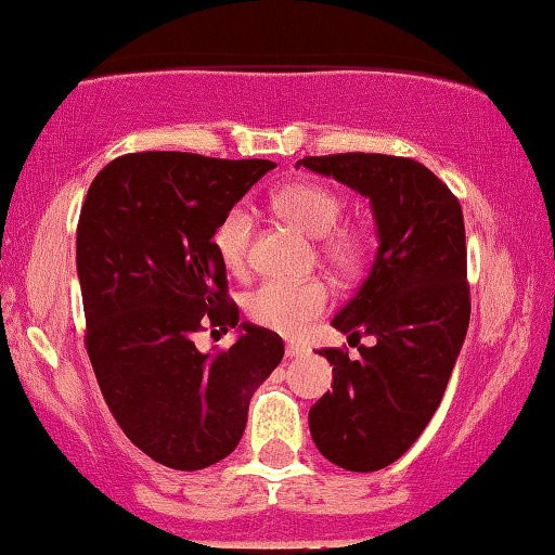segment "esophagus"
<instances>
[{
    "label": "esophagus",
    "mask_w": 555,
    "mask_h": 555,
    "mask_svg": "<svg viewBox=\"0 0 555 555\" xmlns=\"http://www.w3.org/2000/svg\"><path fill=\"white\" fill-rule=\"evenodd\" d=\"M285 357H287V359L305 357V347H299V344H293V341H289L287 347H285Z\"/></svg>",
    "instance_id": "esophagus-1"
}]
</instances>
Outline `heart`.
Masks as SVG:
<instances>
[{
    "mask_svg": "<svg viewBox=\"0 0 555 555\" xmlns=\"http://www.w3.org/2000/svg\"><path fill=\"white\" fill-rule=\"evenodd\" d=\"M280 216L295 223L312 238H320V250L330 266L351 275L357 272L366 245L359 231L337 229L344 214V202L330 186L317 181H293L280 189L272 198ZM253 238V216L245 206H233L214 231V250L221 266L241 275L248 266V250ZM330 302V289L320 280L289 283V280H266L248 295L250 320L285 337H295L320 317Z\"/></svg>",
    "mask_w": 555,
    "mask_h": 555,
    "instance_id": "b5f03b06",
    "label": "heart"
}]
</instances>
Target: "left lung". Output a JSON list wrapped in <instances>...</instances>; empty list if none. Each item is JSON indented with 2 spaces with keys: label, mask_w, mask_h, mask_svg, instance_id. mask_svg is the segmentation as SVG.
<instances>
[{
  "label": "left lung",
  "mask_w": 555,
  "mask_h": 555,
  "mask_svg": "<svg viewBox=\"0 0 555 555\" xmlns=\"http://www.w3.org/2000/svg\"><path fill=\"white\" fill-rule=\"evenodd\" d=\"M295 167L366 196L376 258L366 280L332 320L359 347L322 349L332 393L310 408L322 455L349 472H376L421 438L438 411L469 326L467 245L460 202L421 162L390 154L305 157Z\"/></svg>",
  "instance_id": "8db88e82"
}]
</instances>
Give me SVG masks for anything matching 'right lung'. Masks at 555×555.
I'll use <instances>...</instances> for the list:
<instances>
[{
  "mask_svg": "<svg viewBox=\"0 0 555 555\" xmlns=\"http://www.w3.org/2000/svg\"><path fill=\"white\" fill-rule=\"evenodd\" d=\"M278 165L186 152H140L93 179L78 221L76 268L98 386L132 444L194 472L241 442L256 388L283 361V339L238 322L214 250L221 218ZM206 323L240 332L198 352Z\"/></svg>",
  "mask_w": 555,
  "mask_h": 555,
  "instance_id": "1",
  "label": "right lung"
}]
</instances>
